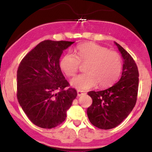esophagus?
I'll return each instance as SVG.
<instances>
[{
    "instance_id": "obj_1",
    "label": "esophagus",
    "mask_w": 152,
    "mask_h": 152,
    "mask_svg": "<svg viewBox=\"0 0 152 152\" xmlns=\"http://www.w3.org/2000/svg\"><path fill=\"white\" fill-rule=\"evenodd\" d=\"M85 94V91H81V90H78L77 91V95L78 96H81Z\"/></svg>"
}]
</instances>
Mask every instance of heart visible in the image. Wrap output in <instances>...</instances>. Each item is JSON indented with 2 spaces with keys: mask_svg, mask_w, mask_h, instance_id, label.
<instances>
[{
  "mask_svg": "<svg viewBox=\"0 0 152 152\" xmlns=\"http://www.w3.org/2000/svg\"><path fill=\"white\" fill-rule=\"evenodd\" d=\"M77 55L67 52L60 60V67L69 77L79 69L81 63H88L87 73L76 76L71 83L78 89H88L98 83L101 88L111 86L121 74L123 63L117 52L95 43H82L76 47Z\"/></svg>",
  "mask_w": 152,
  "mask_h": 152,
  "instance_id": "1",
  "label": "heart"
}]
</instances>
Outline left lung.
Wrapping results in <instances>:
<instances>
[{"mask_svg":"<svg viewBox=\"0 0 152 152\" xmlns=\"http://www.w3.org/2000/svg\"><path fill=\"white\" fill-rule=\"evenodd\" d=\"M124 58L121 77L107 89L88 92L92 104L87 109L91 123L101 129H111L119 125L134 109L139 88V71L128 52L115 43Z\"/></svg>","mask_w":152,"mask_h":152,"instance_id":"obj_1","label":"left lung"}]
</instances>
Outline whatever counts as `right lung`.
<instances>
[{
  "instance_id": "right-lung-1",
  "label": "right lung",
  "mask_w": 152,
  "mask_h": 152,
  "mask_svg": "<svg viewBox=\"0 0 152 152\" xmlns=\"http://www.w3.org/2000/svg\"><path fill=\"white\" fill-rule=\"evenodd\" d=\"M74 42L46 40L29 51L17 71V99L30 121L52 129L65 121L66 111L77 96L63 75L59 58Z\"/></svg>"
}]
</instances>
